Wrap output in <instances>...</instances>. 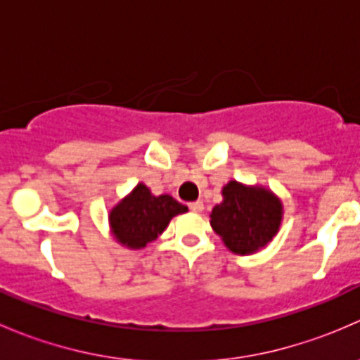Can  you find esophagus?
<instances>
[{
  "label": "esophagus",
  "instance_id": "esophagus-1",
  "mask_svg": "<svg viewBox=\"0 0 360 360\" xmlns=\"http://www.w3.org/2000/svg\"><path fill=\"white\" fill-rule=\"evenodd\" d=\"M190 210H191V212H202V210H203V202L202 200L191 202L190 203Z\"/></svg>",
  "mask_w": 360,
  "mask_h": 360
}]
</instances>
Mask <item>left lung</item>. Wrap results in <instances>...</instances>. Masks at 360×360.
I'll use <instances>...</instances> for the list:
<instances>
[{
  "label": "left lung",
  "instance_id": "left-lung-1",
  "mask_svg": "<svg viewBox=\"0 0 360 360\" xmlns=\"http://www.w3.org/2000/svg\"><path fill=\"white\" fill-rule=\"evenodd\" d=\"M282 203L271 191L230 181L223 188V202L210 214V226L235 254L264 248L277 235Z\"/></svg>",
  "mask_w": 360,
  "mask_h": 360
}]
</instances>
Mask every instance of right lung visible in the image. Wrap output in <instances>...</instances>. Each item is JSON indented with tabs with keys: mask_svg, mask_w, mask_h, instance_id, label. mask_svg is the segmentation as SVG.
I'll return each mask as SVG.
<instances>
[{
	"mask_svg": "<svg viewBox=\"0 0 360 360\" xmlns=\"http://www.w3.org/2000/svg\"><path fill=\"white\" fill-rule=\"evenodd\" d=\"M186 210V205L170 195L155 197L144 184H137L136 190L111 210L112 235L130 249L146 248L162 235L174 216Z\"/></svg>",
	"mask_w": 360,
	"mask_h": 360,
	"instance_id": "obj_1",
	"label": "right lung"
}]
</instances>
